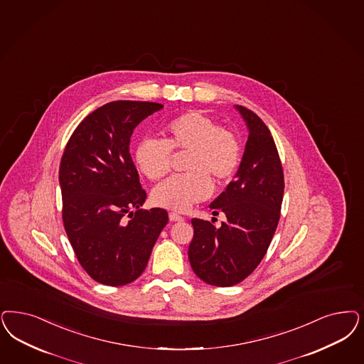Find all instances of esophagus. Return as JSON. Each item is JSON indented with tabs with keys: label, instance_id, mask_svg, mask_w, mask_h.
Listing matches in <instances>:
<instances>
[{
	"label": "esophagus",
	"instance_id": "34e87169",
	"mask_svg": "<svg viewBox=\"0 0 364 364\" xmlns=\"http://www.w3.org/2000/svg\"><path fill=\"white\" fill-rule=\"evenodd\" d=\"M169 220L171 222H181V220H184V218L181 215H178V213H169Z\"/></svg>",
	"mask_w": 364,
	"mask_h": 364
}]
</instances>
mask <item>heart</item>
I'll return each instance as SVG.
<instances>
[{
    "label": "heart",
    "instance_id": "1",
    "mask_svg": "<svg viewBox=\"0 0 364 364\" xmlns=\"http://www.w3.org/2000/svg\"><path fill=\"white\" fill-rule=\"evenodd\" d=\"M164 136V141L142 138L134 149L138 171L153 181L169 172L171 153H188L184 161L187 173L173 176L151 191V201L159 207L187 211L210 196L211 180L223 184L238 168V139L204 114L189 112L177 117L165 125Z\"/></svg>",
    "mask_w": 364,
    "mask_h": 364
}]
</instances>
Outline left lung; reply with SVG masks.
I'll return each mask as SVG.
<instances>
[{
	"instance_id": "left-lung-1",
	"label": "left lung",
	"mask_w": 364,
	"mask_h": 364,
	"mask_svg": "<svg viewBox=\"0 0 364 364\" xmlns=\"http://www.w3.org/2000/svg\"><path fill=\"white\" fill-rule=\"evenodd\" d=\"M249 137L235 180L211 203L213 215L226 220L192 219L193 238L189 264L195 274L213 287H232L255 270L269 249L279 220L284 198V172L274 139L262 119L235 106Z\"/></svg>"
}]
</instances>
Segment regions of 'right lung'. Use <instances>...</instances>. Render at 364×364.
Wrapping results in <instances>:
<instances>
[{"instance_id":"1","label":"right lung","mask_w":364,"mask_h":364,"mask_svg":"<svg viewBox=\"0 0 364 364\" xmlns=\"http://www.w3.org/2000/svg\"><path fill=\"white\" fill-rule=\"evenodd\" d=\"M163 107L137 100L103 105L77 125L64 149V228L79 264L103 285L137 279L168 223L163 208H141L146 192L129 151L134 129Z\"/></svg>"}]
</instances>
